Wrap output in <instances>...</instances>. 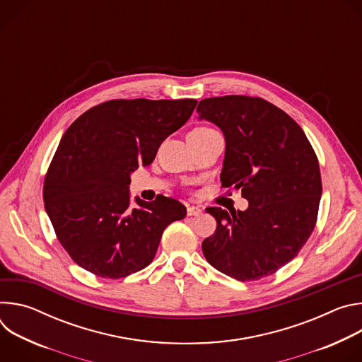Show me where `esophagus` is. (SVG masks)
I'll list each match as a JSON object with an SVG mask.
<instances>
[{"mask_svg":"<svg viewBox=\"0 0 362 362\" xmlns=\"http://www.w3.org/2000/svg\"><path fill=\"white\" fill-rule=\"evenodd\" d=\"M202 214V209L199 206H187V216H199Z\"/></svg>","mask_w":362,"mask_h":362,"instance_id":"1","label":"esophagus"}]
</instances>
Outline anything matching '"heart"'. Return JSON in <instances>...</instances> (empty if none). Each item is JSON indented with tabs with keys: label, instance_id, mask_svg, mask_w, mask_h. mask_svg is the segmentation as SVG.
Masks as SVG:
<instances>
[{
	"label": "heart",
	"instance_id": "1",
	"mask_svg": "<svg viewBox=\"0 0 362 362\" xmlns=\"http://www.w3.org/2000/svg\"><path fill=\"white\" fill-rule=\"evenodd\" d=\"M196 130H209L208 127H199V129H196Z\"/></svg>",
	"mask_w": 362,
	"mask_h": 362
}]
</instances>
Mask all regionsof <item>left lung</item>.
Returning <instances> with one entry per match:
<instances>
[{"label":"left lung","mask_w":362,"mask_h":362,"mask_svg":"<svg viewBox=\"0 0 362 362\" xmlns=\"http://www.w3.org/2000/svg\"><path fill=\"white\" fill-rule=\"evenodd\" d=\"M196 112L225 136L222 186L249 202L230 214L206 209L218 223L202 243L206 261L242 282L272 275L315 228L322 194L315 151L293 119L259 97L204 98Z\"/></svg>","instance_id":"obj_1"}]
</instances>
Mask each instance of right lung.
I'll list each match as a JSON object with an SVG mask.
<instances>
[{"mask_svg": "<svg viewBox=\"0 0 362 362\" xmlns=\"http://www.w3.org/2000/svg\"><path fill=\"white\" fill-rule=\"evenodd\" d=\"M196 100H110L83 113L63 134L44 180V206L56 235L86 271L124 278L146 268L163 230L186 216L160 196L130 199V175L148 166Z\"/></svg>", "mask_w": 362, "mask_h": 362, "instance_id": "add662e5", "label": "right lung"}]
</instances>
